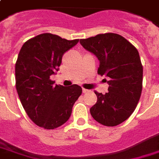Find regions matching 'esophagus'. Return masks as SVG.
Here are the masks:
<instances>
[{"instance_id":"34e87169","label":"esophagus","mask_w":159,"mask_h":159,"mask_svg":"<svg viewBox=\"0 0 159 159\" xmlns=\"http://www.w3.org/2000/svg\"><path fill=\"white\" fill-rule=\"evenodd\" d=\"M82 92H83V93H89V90L83 88V89H82Z\"/></svg>"}]
</instances>
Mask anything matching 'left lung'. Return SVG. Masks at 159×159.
<instances>
[{
    "label": "left lung",
    "mask_w": 159,
    "mask_h": 159,
    "mask_svg": "<svg viewBox=\"0 0 159 159\" xmlns=\"http://www.w3.org/2000/svg\"><path fill=\"white\" fill-rule=\"evenodd\" d=\"M80 43L99 59L98 74L108 79V92H94L97 102L90 108L91 116L105 126L121 124L131 116L141 96L143 66L137 48L116 33L99 34Z\"/></svg>",
    "instance_id": "1"
}]
</instances>
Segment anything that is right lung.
Instances as JSON below:
<instances>
[{"mask_svg":"<svg viewBox=\"0 0 159 159\" xmlns=\"http://www.w3.org/2000/svg\"><path fill=\"white\" fill-rule=\"evenodd\" d=\"M79 42L43 33L23 43L16 63V87L28 116L37 126L54 129L71 116L80 96L78 85H54L51 75L58 71L64 53Z\"/></svg>","mask_w":159,"mask_h":159,"instance_id":"right-lung-1","label":"right lung"}]
</instances>
